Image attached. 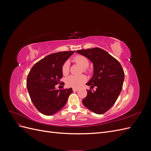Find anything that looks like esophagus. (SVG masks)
Wrapping results in <instances>:
<instances>
[{"instance_id": "1", "label": "esophagus", "mask_w": 151, "mask_h": 151, "mask_svg": "<svg viewBox=\"0 0 151 151\" xmlns=\"http://www.w3.org/2000/svg\"><path fill=\"white\" fill-rule=\"evenodd\" d=\"M72 90H73V91H74V92H76V91H77L79 89H76V88H73Z\"/></svg>"}]
</instances>
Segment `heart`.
<instances>
[{
	"instance_id": "b5f03b06",
	"label": "heart",
	"mask_w": 151,
	"mask_h": 151,
	"mask_svg": "<svg viewBox=\"0 0 151 151\" xmlns=\"http://www.w3.org/2000/svg\"><path fill=\"white\" fill-rule=\"evenodd\" d=\"M74 61L77 64L81 65L84 68L86 71V68L89 66V60L86 57L83 55H77L74 58ZM69 71V63L68 62H65L63 63L62 67V72L63 75L66 76ZM87 81L86 77L84 75L81 76H70L67 77L65 79V83L68 87L73 88H79Z\"/></svg>"
}]
</instances>
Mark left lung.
I'll return each mask as SVG.
<instances>
[{
	"mask_svg": "<svg viewBox=\"0 0 151 151\" xmlns=\"http://www.w3.org/2000/svg\"><path fill=\"white\" fill-rule=\"evenodd\" d=\"M93 63L92 78L86 84L95 91L87 90L83 100L84 106L94 113L101 115L115 103L122 89L125 74L116 59L99 48L79 50L76 52Z\"/></svg>",
	"mask_w": 151,
	"mask_h": 151,
	"instance_id": "obj_1",
	"label": "left lung"
}]
</instances>
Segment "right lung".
Here are the masks:
<instances>
[{"instance_id":"right-lung-1","label":"right lung","mask_w":151,"mask_h":151,"mask_svg":"<svg viewBox=\"0 0 151 151\" xmlns=\"http://www.w3.org/2000/svg\"><path fill=\"white\" fill-rule=\"evenodd\" d=\"M75 51L50 54L36 63L31 68L26 86L32 103L45 115H52L65 106L72 89H56L63 77V63Z\"/></svg>"}]
</instances>
